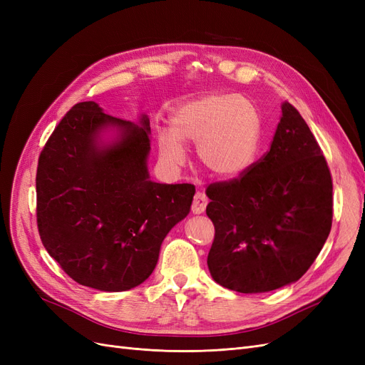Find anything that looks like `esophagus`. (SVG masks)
Masks as SVG:
<instances>
[{"instance_id": "obj_1", "label": "esophagus", "mask_w": 365, "mask_h": 365, "mask_svg": "<svg viewBox=\"0 0 365 365\" xmlns=\"http://www.w3.org/2000/svg\"><path fill=\"white\" fill-rule=\"evenodd\" d=\"M208 204L207 196L202 192H196L193 197V204H192V212L193 215H201L205 212V207Z\"/></svg>"}]
</instances>
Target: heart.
<instances>
[{"instance_id": "heart-1", "label": "heart", "mask_w": 365, "mask_h": 365, "mask_svg": "<svg viewBox=\"0 0 365 365\" xmlns=\"http://www.w3.org/2000/svg\"><path fill=\"white\" fill-rule=\"evenodd\" d=\"M262 118L250 98L239 94H207L182 103L170 118V130L158 129V153L169 168L185 163L182 143L196 145L202 168L219 180L244 175L256 160Z\"/></svg>"}]
</instances>
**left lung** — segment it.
Masks as SVG:
<instances>
[{"label":"left lung","instance_id":"left-lung-1","mask_svg":"<svg viewBox=\"0 0 365 365\" xmlns=\"http://www.w3.org/2000/svg\"><path fill=\"white\" fill-rule=\"evenodd\" d=\"M205 193L215 225L208 269L236 292L297 282L332 227V176L311 129L288 102L264 157L237 180L210 184Z\"/></svg>","mask_w":365,"mask_h":365}]
</instances>
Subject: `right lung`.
Wrapping results in <instances>:
<instances>
[{
  "instance_id": "obj_1",
  "label": "right lung",
  "mask_w": 365,
  "mask_h": 365,
  "mask_svg": "<svg viewBox=\"0 0 365 365\" xmlns=\"http://www.w3.org/2000/svg\"><path fill=\"white\" fill-rule=\"evenodd\" d=\"M150 125L74 105L43 146L36 217L43 247L88 288H135L155 269L169 231L190 212L193 184L150 180Z\"/></svg>"
}]
</instances>
